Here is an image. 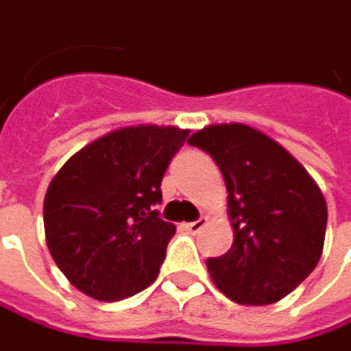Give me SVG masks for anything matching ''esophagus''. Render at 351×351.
<instances>
[{"mask_svg":"<svg viewBox=\"0 0 351 351\" xmlns=\"http://www.w3.org/2000/svg\"><path fill=\"white\" fill-rule=\"evenodd\" d=\"M206 226V218H198V220H195V222H189V224H184V228L189 230V232H193V234H198L202 228Z\"/></svg>","mask_w":351,"mask_h":351,"instance_id":"1","label":"esophagus"}]
</instances>
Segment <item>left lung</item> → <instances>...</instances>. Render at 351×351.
<instances>
[{"mask_svg": "<svg viewBox=\"0 0 351 351\" xmlns=\"http://www.w3.org/2000/svg\"><path fill=\"white\" fill-rule=\"evenodd\" d=\"M189 145L215 158L228 191L234 242L206 260L218 290L250 306L288 296L324 250L328 206L318 184L276 141L242 123L208 125Z\"/></svg>", "mask_w": 351, "mask_h": 351, "instance_id": "1", "label": "left lung"}]
</instances>
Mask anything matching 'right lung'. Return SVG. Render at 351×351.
Masks as SVG:
<instances>
[{
	"label": "right lung",
	"instance_id": "add662e5",
	"mask_svg": "<svg viewBox=\"0 0 351 351\" xmlns=\"http://www.w3.org/2000/svg\"><path fill=\"white\" fill-rule=\"evenodd\" d=\"M189 133L158 125L117 129L53 176L43 202L45 240L77 290L117 302L155 282L176 230L155 208L160 180Z\"/></svg>",
	"mask_w": 351,
	"mask_h": 351
}]
</instances>
